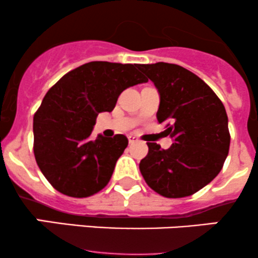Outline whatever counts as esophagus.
<instances>
[{"label":"esophagus","instance_id":"34e87169","mask_svg":"<svg viewBox=\"0 0 258 258\" xmlns=\"http://www.w3.org/2000/svg\"><path fill=\"white\" fill-rule=\"evenodd\" d=\"M127 138H128V142H130V143H131V144H133V143H136V142H137V141H138V138H137V137H136V136H132V135H130V136H128V137H127Z\"/></svg>","mask_w":258,"mask_h":258}]
</instances>
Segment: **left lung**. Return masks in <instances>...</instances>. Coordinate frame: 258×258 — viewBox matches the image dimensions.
I'll list each match as a JSON object with an SVG mask.
<instances>
[{
  "mask_svg": "<svg viewBox=\"0 0 258 258\" xmlns=\"http://www.w3.org/2000/svg\"><path fill=\"white\" fill-rule=\"evenodd\" d=\"M158 88L159 123L173 139L168 149L147 143L139 162L147 184L165 198L193 195L220 173L229 152L230 135L223 103L199 76L176 64H139Z\"/></svg>",
  "mask_w": 258,
  "mask_h": 258,
  "instance_id": "obj_1",
  "label": "left lung"
}]
</instances>
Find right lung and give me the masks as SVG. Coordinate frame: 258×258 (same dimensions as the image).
I'll use <instances>...</instances> for the list:
<instances>
[{
	"instance_id": "obj_1",
	"label": "right lung",
	"mask_w": 258,
	"mask_h": 258,
	"mask_svg": "<svg viewBox=\"0 0 258 258\" xmlns=\"http://www.w3.org/2000/svg\"><path fill=\"white\" fill-rule=\"evenodd\" d=\"M139 64L90 61L72 70L46 93L34 115V154L54 189L87 198L108 184L128 144L123 135L91 139L99 112L112 111L121 92L144 84Z\"/></svg>"
}]
</instances>
